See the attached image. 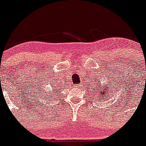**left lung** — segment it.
<instances>
[{
	"label": "left lung",
	"instance_id": "8db88e82",
	"mask_svg": "<svg viewBox=\"0 0 146 146\" xmlns=\"http://www.w3.org/2000/svg\"><path fill=\"white\" fill-rule=\"evenodd\" d=\"M101 83H102V81L100 80H99V81L96 84V85L94 86L95 88L93 89L95 90V93L97 94V95H96L97 99H100V100L102 99H103V98H107V95L106 94H108V92H110L111 89V88H110V87L111 86L110 84L111 85V83H108V84L104 83V84H102V85Z\"/></svg>",
	"mask_w": 146,
	"mask_h": 146
}]
</instances>
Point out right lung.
Segmentation results:
<instances>
[{
    "label": "right lung",
    "instance_id": "right-lung-1",
    "mask_svg": "<svg viewBox=\"0 0 146 146\" xmlns=\"http://www.w3.org/2000/svg\"><path fill=\"white\" fill-rule=\"evenodd\" d=\"M54 87H55V88H56V86H54ZM45 92H46V91H45ZM46 97H47V95H46ZM47 99H48V98H47Z\"/></svg>",
    "mask_w": 146,
    "mask_h": 146
}]
</instances>
